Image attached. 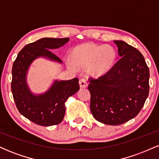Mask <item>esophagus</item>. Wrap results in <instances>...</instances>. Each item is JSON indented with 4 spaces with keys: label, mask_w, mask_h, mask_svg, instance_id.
Instances as JSON below:
<instances>
[{
    "label": "esophagus",
    "mask_w": 159,
    "mask_h": 159,
    "mask_svg": "<svg viewBox=\"0 0 159 159\" xmlns=\"http://www.w3.org/2000/svg\"><path fill=\"white\" fill-rule=\"evenodd\" d=\"M79 85H80V87H81V88H85V87H87V82H86V80L84 79V78H81V79L80 80Z\"/></svg>",
    "instance_id": "obj_1"
}]
</instances>
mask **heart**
I'll list each match as a JSON object with an SVG mask.
<instances>
[{"instance_id": "b5f03b06", "label": "heart", "mask_w": 159, "mask_h": 159, "mask_svg": "<svg viewBox=\"0 0 159 159\" xmlns=\"http://www.w3.org/2000/svg\"><path fill=\"white\" fill-rule=\"evenodd\" d=\"M71 57L76 66L83 69L89 67L91 75L98 77L110 70L115 61L116 52L110 45L84 43L73 48ZM74 65L70 62L67 63V66L72 70L75 69Z\"/></svg>"}]
</instances>
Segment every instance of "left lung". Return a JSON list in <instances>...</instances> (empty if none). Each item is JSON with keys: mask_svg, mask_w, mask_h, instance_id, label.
<instances>
[{"mask_svg": "<svg viewBox=\"0 0 159 159\" xmlns=\"http://www.w3.org/2000/svg\"><path fill=\"white\" fill-rule=\"evenodd\" d=\"M120 59L106 74L90 79V111L97 121L117 125L135 117L149 95V70L138 49L114 40Z\"/></svg>", "mask_w": 159, "mask_h": 159, "instance_id": "left-lung-1", "label": "left lung"}]
</instances>
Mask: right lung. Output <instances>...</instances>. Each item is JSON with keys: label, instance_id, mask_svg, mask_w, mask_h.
<instances>
[{"label": "right lung", "instance_id": "right-lung-1", "mask_svg": "<svg viewBox=\"0 0 159 159\" xmlns=\"http://www.w3.org/2000/svg\"><path fill=\"white\" fill-rule=\"evenodd\" d=\"M69 38H42L25 45L19 53L12 69L11 90L20 114L33 123L43 126L57 125L65 115V103L69 97L79 90L78 78L67 81L55 79L45 92L34 93L27 84V73L38 58L63 63L51 50L61 48Z\"/></svg>", "mask_w": 159, "mask_h": 159}]
</instances>
